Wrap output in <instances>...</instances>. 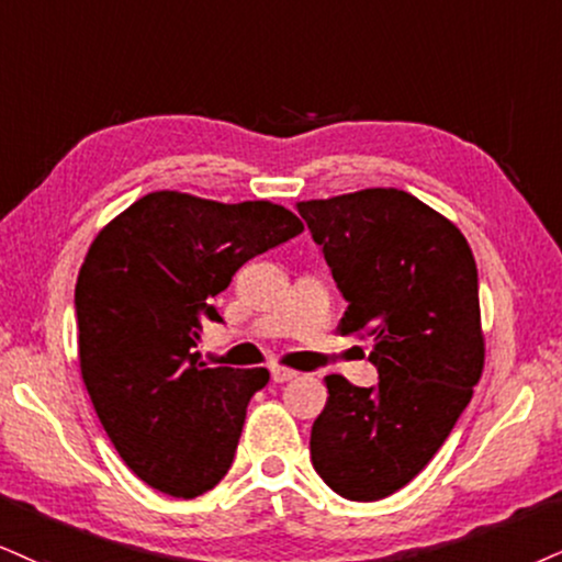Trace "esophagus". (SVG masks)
<instances>
[{"instance_id": "1", "label": "esophagus", "mask_w": 562, "mask_h": 562, "mask_svg": "<svg viewBox=\"0 0 562 562\" xmlns=\"http://www.w3.org/2000/svg\"><path fill=\"white\" fill-rule=\"evenodd\" d=\"M296 378V372L294 370H289V367H270V380H273V383H289V380H294Z\"/></svg>"}]
</instances>
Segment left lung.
Listing matches in <instances>:
<instances>
[{"label": "left lung", "mask_w": 562, "mask_h": 562, "mask_svg": "<svg viewBox=\"0 0 562 562\" xmlns=\"http://www.w3.org/2000/svg\"><path fill=\"white\" fill-rule=\"evenodd\" d=\"M349 307L341 334L372 338L378 385L328 375L315 472L346 501L393 495L417 476L472 401L484 364L480 279L463 234L404 190L300 203Z\"/></svg>", "instance_id": "8db88e82"}]
</instances>
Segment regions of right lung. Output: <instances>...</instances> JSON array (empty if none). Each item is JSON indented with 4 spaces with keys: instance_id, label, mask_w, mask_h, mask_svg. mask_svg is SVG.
<instances>
[{
    "instance_id": "1",
    "label": "right lung",
    "mask_w": 562,
    "mask_h": 562,
    "mask_svg": "<svg viewBox=\"0 0 562 562\" xmlns=\"http://www.w3.org/2000/svg\"><path fill=\"white\" fill-rule=\"evenodd\" d=\"M286 207L150 192L90 245L75 286L80 370L109 440L145 484L198 497L232 467L266 367H205L213 296L255 255L302 232Z\"/></svg>"
}]
</instances>
